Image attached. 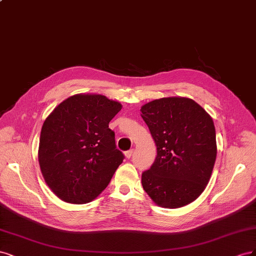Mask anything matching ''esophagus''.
Masks as SVG:
<instances>
[{
  "label": "esophagus",
  "instance_id": "obj_1",
  "mask_svg": "<svg viewBox=\"0 0 256 256\" xmlns=\"http://www.w3.org/2000/svg\"><path fill=\"white\" fill-rule=\"evenodd\" d=\"M132 154H133V150H128L126 152H124V155L126 158H132Z\"/></svg>",
  "mask_w": 256,
  "mask_h": 256
}]
</instances>
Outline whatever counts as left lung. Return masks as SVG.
Returning a JSON list of instances; mask_svg holds the SVG:
<instances>
[{
	"label": "left lung",
	"instance_id": "8db88e82",
	"mask_svg": "<svg viewBox=\"0 0 256 256\" xmlns=\"http://www.w3.org/2000/svg\"><path fill=\"white\" fill-rule=\"evenodd\" d=\"M140 112L158 149L155 162L142 176L144 192L164 208L194 202L208 184L217 156L212 117L184 96L158 98Z\"/></svg>",
	"mask_w": 256,
	"mask_h": 256
}]
</instances>
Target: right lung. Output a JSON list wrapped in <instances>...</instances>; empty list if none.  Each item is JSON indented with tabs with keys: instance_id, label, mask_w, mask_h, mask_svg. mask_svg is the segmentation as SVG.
<instances>
[{
	"instance_id": "1",
	"label": "right lung",
	"mask_w": 256,
	"mask_h": 256,
	"mask_svg": "<svg viewBox=\"0 0 256 256\" xmlns=\"http://www.w3.org/2000/svg\"><path fill=\"white\" fill-rule=\"evenodd\" d=\"M121 108L105 96L78 94L57 105L44 120L38 162L46 185L60 200L88 203L110 182L124 158L108 128Z\"/></svg>"
}]
</instances>
